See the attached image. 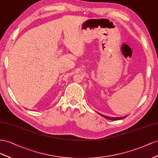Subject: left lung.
<instances>
[{"instance_id":"8db88e82","label":"left lung","mask_w":158,"mask_h":158,"mask_svg":"<svg viewBox=\"0 0 158 158\" xmlns=\"http://www.w3.org/2000/svg\"><path fill=\"white\" fill-rule=\"evenodd\" d=\"M102 116L105 117V118L106 119H109V120H121V119H123V118H125L127 116H123V117H109V116H105V115H102L101 114H100Z\"/></svg>"}]
</instances>
